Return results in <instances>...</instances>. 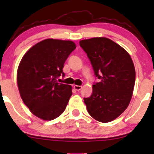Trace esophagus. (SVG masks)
<instances>
[{"mask_svg": "<svg viewBox=\"0 0 154 154\" xmlns=\"http://www.w3.org/2000/svg\"><path fill=\"white\" fill-rule=\"evenodd\" d=\"M73 88H74V89L75 90V91H80V90H81V88H82V86H81V85H73Z\"/></svg>", "mask_w": 154, "mask_h": 154, "instance_id": "34e87169", "label": "esophagus"}]
</instances>
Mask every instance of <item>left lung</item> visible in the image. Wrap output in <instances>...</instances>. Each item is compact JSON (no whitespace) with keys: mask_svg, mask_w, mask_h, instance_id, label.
I'll list each match as a JSON object with an SVG mask.
<instances>
[{"mask_svg":"<svg viewBox=\"0 0 154 154\" xmlns=\"http://www.w3.org/2000/svg\"><path fill=\"white\" fill-rule=\"evenodd\" d=\"M87 54L95 76L100 80L93 85V93L84 98L88 112L100 122L118 117L128 107L135 83V69L129 53L106 37L80 41Z\"/></svg>","mask_w":154,"mask_h":154,"instance_id":"8db88e82","label":"left lung"}]
</instances>
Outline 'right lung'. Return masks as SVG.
Instances as JSON below:
<instances>
[{
	"mask_svg": "<svg viewBox=\"0 0 154 154\" xmlns=\"http://www.w3.org/2000/svg\"><path fill=\"white\" fill-rule=\"evenodd\" d=\"M76 47L72 41L47 39L25 54L17 73L21 98L31 112L52 120L64 112L72 95L71 85L57 83L66 60Z\"/></svg>",
	"mask_w": 154,
	"mask_h": 154,
	"instance_id": "1",
	"label": "right lung"
}]
</instances>
